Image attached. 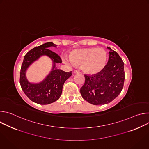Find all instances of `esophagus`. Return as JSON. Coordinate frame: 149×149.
Masks as SVG:
<instances>
[{
  "instance_id": "obj_1",
  "label": "esophagus",
  "mask_w": 149,
  "mask_h": 149,
  "mask_svg": "<svg viewBox=\"0 0 149 149\" xmlns=\"http://www.w3.org/2000/svg\"><path fill=\"white\" fill-rule=\"evenodd\" d=\"M80 72L79 71H77V70H74V74H78V73H79Z\"/></svg>"
}]
</instances>
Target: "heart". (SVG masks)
Segmentation results:
<instances>
[{
  "instance_id": "obj_1",
  "label": "heart",
  "mask_w": 149,
  "mask_h": 149,
  "mask_svg": "<svg viewBox=\"0 0 149 149\" xmlns=\"http://www.w3.org/2000/svg\"><path fill=\"white\" fill-rule=\"evenodd\" d=\"M107 54L102 48H88L72 51L69 59L65 58L67 63H72L74 66L81 65L82 71L88 74H95L100 72L107 62Z\"/></svg>"
}]
</instances>
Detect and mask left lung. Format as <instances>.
<instances>
[{
  "mask_svg": "<svg viewBox=\"0 0 149 149\" xmlns=\"http://www.w3.org/2000/svg\"><path fill=\"white\" fill-rule=\"evenodd\" d=\"M109 58L104 68L94 75H86L81 88L82 97L93 105L108 104L121 93L125 79L124 63L119 55L110 47Z\"/></svg>",
  "mask_w": 149,
  "mask_h": 149,
  "instance_id": "1",
  "label": "left lung"
}]
</instances>
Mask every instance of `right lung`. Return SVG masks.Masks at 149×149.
Listing matches in <instances>:
<instances>
[{
	"instance_id": "obj_1",
	"label": "right lung",
	"mask_w": 149,
	"mask_h": 149,
	"mask_svg": "<svg viewBox=\"0 0 149 149\" xmlns=\"http://www.w3.org/2000/svg\"><path fill=\"white\" fill-rule=\"evenodd\" d=\"M49 47H56V45L49 42L29 51L24 56L20 72V84L24 93L31 101L41 105L52 103L59 98L63 84L72 73L56 67V63H61L62 60L57 54L48 49ZM43 55L48 56L53 61L52 71L42 82L31 83L26 78V70L33 61Z\"/></svg>"
}]
</instances>
